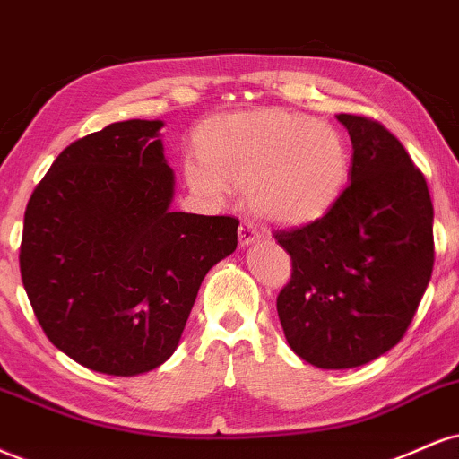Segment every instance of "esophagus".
Returning a JSON list of instances; mask_svg holds the SVG:
<instances>
[{
    "label": "esophagus",
    "instance_id": "obj_1",
    "mask_svg": "<svg viewBox=\"0 0 459 459\" xmlns=\"http://www.w3.org/2000/svg\"><path fill=\"white\" fill-rule=\"evenodd\" d=\"M258 229H256V224L252 222V220H244V222H241V226H239V244L241 246H247V244H252V241H256L258 239Z\"/></svg>",
    "mask_w": 459,
    "mask_h": 459
}]
</instances>
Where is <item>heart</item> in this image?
<instances>
[{
  "label": "heart",
  "mask_w": 459,
  "mask_h": 459,
  "mask_svg": "<svg viewBox=\"0 0 459 459\" xmlns=\"http://www.w3.org/2000/svg\"><path fill=\"white\" fill-rule=\"evenodd\" d=\"M198 158L184 173L195 192L224 198L250 187L254 209L280 224L323 215L344 190L351 152L333 126L286 110L213 121L198 134Z\"/></svg>",
  "instance_id": "obj_1"
}]
</instances>
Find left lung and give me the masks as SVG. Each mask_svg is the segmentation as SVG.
I'll return each instance as SVG.
<instances>
[{"label": "left lung", "instance_id": "obj_1", "mask_svg": "<svg viewBox=\"0 0 459 459\" xmlns=\"http://www.w3.org/2000/svg\"><path fill=\"white\" fill-rule=\"evenodd\" d=\"M351 184L314 222L275 230L292 273L278 295L286 342L323 369L369 363L404 338L434 269L425 177L378 121L338 115Z\"/></svg>", "mask_w": 459, "mask_h": 459}]
</instances>
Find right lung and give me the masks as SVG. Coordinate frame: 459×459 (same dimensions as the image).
I'll use <instances>...</instances> for the list:
<instances>
[{"label":"right lung","instance_id":"1","mask_svg":"<svg viewBox=\"0 0 459 459\" xmlns=\"http://www.w3.org/2000/svg\"><path fill=\"white\" fill-rule=\"evenodd\" d=\"M162 121L130 119L59 153L25 209L21 278L47 338L93 372L136 377L173 355L203 278L239 220L173 212Z\"/></svg>","mask_w":459,"mask_h":459}]
</instances>
